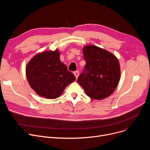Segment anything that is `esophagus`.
Here are the masks:
<instances>
[{
  "instance_id": "1",
  "label": "esophagus",
  "mask_w": 150,
  "mask_h": 150,
  "mask_svg": "<svg viewBox=\"0 0 150 150\" xmlns=\"http://www.w3.org/2000/svg\"><path fill=\"white\" fill-rule=\"evenodd\" d=\"M79 71H74V74L75 75L76 78H78V75H79Z\"/></svg>"
}]
</instances>
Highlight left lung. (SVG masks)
<instances>
[{
	"mask_svg": "<svg viewBox=\"0 0 150 150\" xmlns=\"http://www.w3.org/2000/svg\"><path fill=\"white\" fill-rule=\"evenodd\" d=\"M83 53L86 64L78 82L91 98L101 100L109 97L120 79L118 59L112 53L94 46L84 47Z\"/></svg>",
	"mask_w": 150,
	"mask_h": 150,
	"instance_id": "left-lung-1",
	"label": "left lung"
}]
</instances>
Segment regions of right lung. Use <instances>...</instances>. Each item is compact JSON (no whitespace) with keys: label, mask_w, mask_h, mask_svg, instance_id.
Here are the masks:
<instances>
[{"label":"right lung","mask_w":150,"mask_h":150,"mask_svg":"<svg viewBox=\"0 0 150 150\" xmlns=\"http://www.w3.org/2000/svg\"><path fill=\"white\" fill-rule=\"evenodd\" d=\"M59 56L58 50L42 52L27 64L28 81L31 87L41 97L56 98L75 80V75L60 60Z\"/></svg>","instance_id":"right-lung-1"}]
</instances>
